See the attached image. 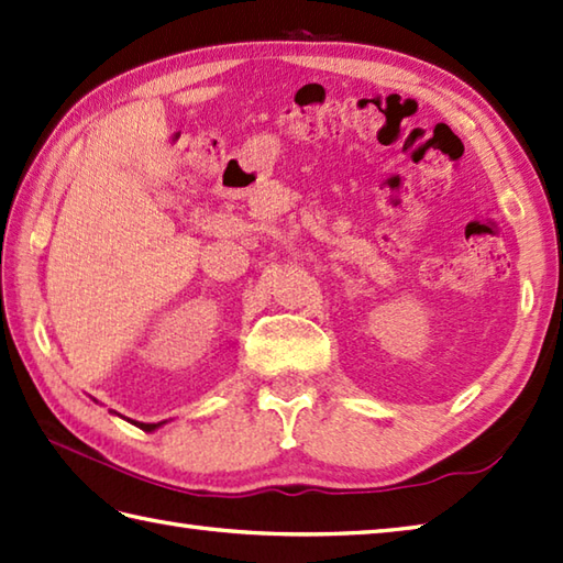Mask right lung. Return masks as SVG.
I'll return each instance as SVG.
<instances>
[{"label": "right lung", "instance_id": "obj_1", "mask_svg": "<svg viewBox=\"0 0 563 563\" xmlns=\"http://www.w3.org/2000/svg\"><path fill=\"white\" fill-rule=\"evenodd\" d=\"M114 415H117V412H114ZM119 417H121V415H119ZM124 420H126V417H124ZM129 422H131V424H136L139 429H143V432H156L158 427H163V424H165V422H158V424H146V422H134V420H129Z\"/></svg>", "mask_w": 563, "mask_h": 563}]
</instances>
